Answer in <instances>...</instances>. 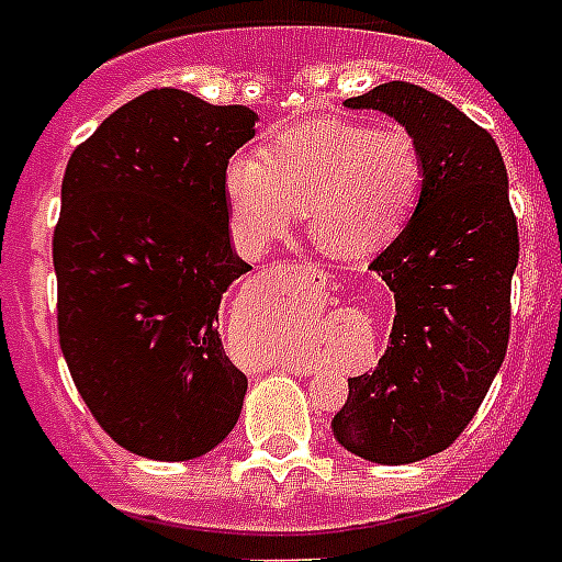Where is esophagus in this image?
I'll return each mask as SVG.
<instances>
[{
    "label": "esophagus",
    "mask_w": 562,
    "mask_h": 562,
    "mask_svg": "<svg viewBox=\"0 0 562 562\" xmlns=\"http://www.w3.org/2000/svg\"><path fill=\"white\" fill-rule=\"evenodd\" d=\"M271 273H277V277H300V266H294V262H271ZM303 277H308L317 289H323L325 282H328V273H323L319 268H305Z\"/></svg>",
    "instance_id": "esophagus-1"
}]
</instances>
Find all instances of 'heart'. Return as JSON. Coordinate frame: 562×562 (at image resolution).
I'll return each instance as SVG.
<instances>
[{
    "instance_id": "b5f03b06",
    "label": "heart",
    "mask_w": 562,
    "mask_h": 562,
    "mask_svg": "<svg viewBox=\"0 0 562 562\" xmlns=\"http://www.w3.org/2000/svg\"><path fill=\"white\" fill-rule=\"evenodd\" d=\"M428 159L412 128L323 116L273 131L225 168V196L254 239L280 237L305 205L311 234L337 257H369L417 214Z\"/></svg>"
}]
</instances>
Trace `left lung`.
Listing matches in <instances>:
<instances>
[{
  "instance_id": "1",
  "label": "left lung",
  "mask_w": 562,
  "mask_h": 562,
  "mask_svg": "<svg viewBox=\"0 0 562 562\" xmlns=\"http://www.w3.org/2000/svg\"><path fill=\"white\" fill-rule=\"evenodd\" d=\"M348 108L412 128L428 159L417 214L371 271L394 291L389 348L348 380L334 440L383 465L417 463L463 434L503 366L512 334V273L520 257L497 143L449 99L385 82Z\"/></svg>"
}]
</instances>
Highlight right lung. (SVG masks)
Wrapping results in <instances>:
<instances>
[{
	"mask_svg": "<svg viewBox=\"0 0 562 562\" xmlns=\"http://www.w3.org/2000/svg\"><path fill=\"white\" fill-rule=\"evenodd\" d=\"M257 113L154 88L70 154L54 228L59 346L102 431L131 454L193 460L248 389L216 311L251 271L231 251L225 168Z\"/></svg>",
	"mask_w": 562,
	"mask_h": 562,
	"instance_id": "obj_1",
	"label": "right lung"
}]
</instances>
